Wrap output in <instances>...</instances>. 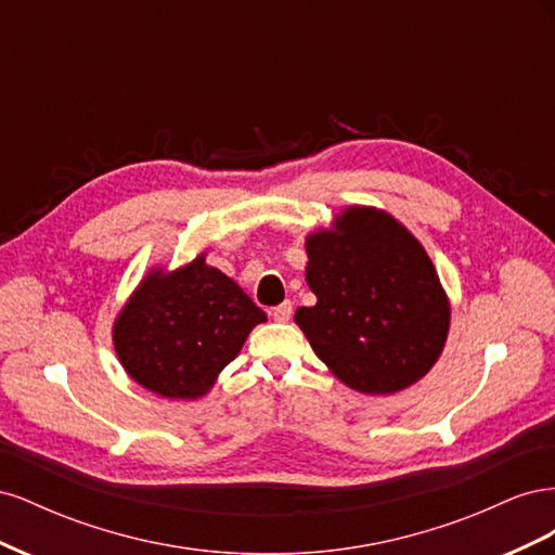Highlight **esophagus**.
I'll list each match as a JSON object with an SVG mask.
<instances>
[{
  "label": "esophagus",
  "mask_w": 555,
  "mask_h": 555,
  "mask_svg": "<svg viewBox=\"0 0 555 555\" xmlns=\"http://www.w3.org/2000/svg\"><path fill=\"white\" fill-rule=\"evenodd\" d=\"M292 304L289 300H284V304H280L278 308H273L271 310V317L275 319V322H289V317H292Z\"/></svg>",
  "instance_id": "34e87169"
}]
</instances>
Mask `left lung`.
I'll return each mask as SVG.
<instances>
[{"label": "left lung", "instance_id": "obj_1", "mask_svg": "<svg viewBox=\"0 0 555 555\" xmlns=\"http://www.w3.org/2000/svg\"><path fill=\"white\" fill-rule=\"evenodd\" d=\"M306 282L317 296L294 322L349 389H408L440 359L449 296L424 245L393 215L349 206L306 238Z\"/></svg>", "mask_w": 555, "mask_h": 555}]
</instances>
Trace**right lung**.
Wrapping results in <instances>:
<instances>
[{
  "instance_id": "add662e5",
  "label": "right lung",
  "mask_w": 555,
  "mask_h": 555,
  "mask_svg": "<svg viewBox=\"0 0 555 555\" xmlns=\"http://www.w3.org/2000/svg\"><path fill=\"white\" fill-rule=\"evenodd\" d=\"M266 312L206 251L176 271L153 268L117 312L113 345L125 373L169 400L204 398Z\"/></svg>"
}]
</instances>
